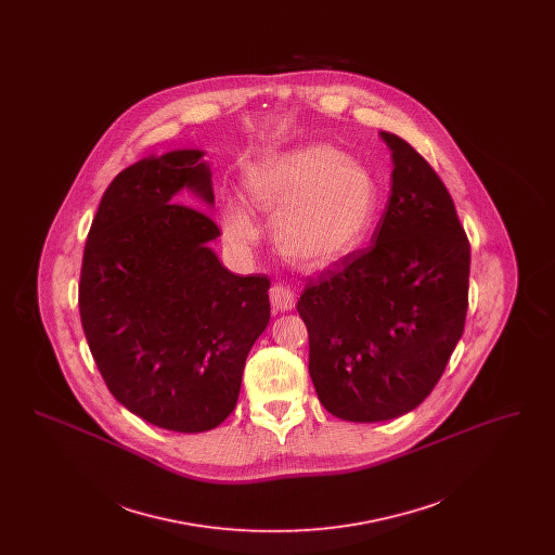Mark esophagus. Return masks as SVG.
<instances>
[{
    "instance_id": "obj_1",
    "label": "esophagus",
    "mask_w": 555,
    "mask_h": 555,
    "mask_svg": "<svg viewBox=\"0 0 555 555\" xmlns=\"http://www.w3.org/2000/svg\"><path fill=\"white\" fill-rule=\"evenodd\" d=\"M268 295H270V304H272V308L276 312H289V310L295 308V295H293V289L287 287V285L276 283V285L270 287Z\"/></svg>"
}]
</instances>
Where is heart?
I'll return each mask as SVG.
<instances>
[{"label":"heart","instance_id":"heart-1","mask_svg":"<svg viewBox=\"0 0 555 555\" xmlns=\"http://www.w3.org/2000/svg\"><path fill=\"white\" fill-rule=\"evenodd\" d=\"M247 193L274 215L279 249L301 264L322 266L356 251L372 231L380 193L369 168L344 152L308 143L281 152L247 175ZM224 237L237 249L260 238L251 210L229 197L220 208Z\"/></svg>","mask_w":555,"mask_h":555}]
</instances>
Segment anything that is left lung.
Returning a JSON list of instances; mask_svg holds the SVG:
<instances>
[{
  "mask_svg": "<svg viewBox=\"0 0 555 555\" xmlns=\"http://www.w3.org/2000/svg\"><path fill=\"white\" fill-rule=\"evenodd\" d=\"M391 195L369 247L324 268L297 301L320 403L349 423H380L421 405L464 333L470 243L430 164L401 137Z\"/></svg>",
  "mask_w": 555,
  "mask_h": 555,
  "instance_id": "left-lung-1",
  "label": "left lung"
}]
</instances>
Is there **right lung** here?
<instances>
[{"label": "right lung", "instance_id": "obj_1", "mask_svg": "<svg viewBox=\"0 0 555 555\" xmlns=\"http://www.w3.org/2000/svg\"><path fill=\"white\" fill-rule=\"evenodd\" d=\"M199 150L139 159L106 189L80 268L79 312L109 393L175 433L216 428L237 405L247 353L270 320L264 274L229 272ZM186 188L191 198L180 195Z\"/></svg>", "mask_w": 555, "mask_h": 555}]
</instances>
